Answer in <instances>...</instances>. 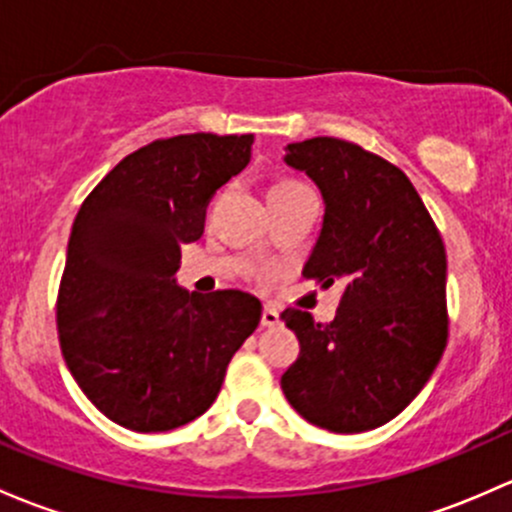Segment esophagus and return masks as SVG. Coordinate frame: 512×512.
I'll return each mask as SVG.
<instances>
[{
  "label": "esophagus",
  "instance_id": "1",
  "mask_svg": "<svg viewBox=\"0 0 512 512\" xmlns=\"http://www.w3.org/2000/svg\"><path fill=\"white\" fill-rule=\"evenodd\" d=\"M279 311L277 309H272V306H265V309H262V326H267V328H272V326H279Z\"/></svg>",
  "mask_w": 512,
  "mask_h": 512
}]
</instances>
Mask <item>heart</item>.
Returning a JSON list of instances; mask_svg holds the SVG:
<instances>
[{
  "label": "heart",
  "instance_id": "b5f03b06",
  "mask_svg": "<svg viewBox=\"0 0 512 512\" xmlns=\"http://www.w3.org/2000/svg\"><path fill=\"white\" fill-rule=\"evenodd\" d=\"M279 186H292V184H289V181H287V184H277L274 188H279Z\"/></svg>",
  "mask_w": 512,
  "mask_h": 512
}]
</instances>
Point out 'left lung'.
Wrapping results in <instances>:
<instances>
[{"label":"left lung","instance_id":"obj_1","mask_svg":"<svg viewBox=\"0 0 512 512\" xmlns=\"http://www.w3.org/2000/svg\"><path fill=\"white\" fill-rule=\"evenodd\" d=\"M284 164L324 198L304 265L321 287L343 284L331 324L287 309L299 358L282 375L289 405L336 434L383 427L419 395L446 348V252L412 181L378 154L336 137L287 144Z\"/></svg>","mask_w":512,"mask_h":512}]
</instances>
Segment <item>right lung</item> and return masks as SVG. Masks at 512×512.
<instances>
[{"instance_id": "1", "label": "right lung", "mask_w": 512, "mask_h": 512, "mask_svg": "<svg viewBox=\"0 0 512 512\" xmlns=\"http://www.w3.org/2000/svg\"><path fill=\"white\" fill-rule=\"evenodd\" d=\"M250 154L252 134L157 139L122 159L75 215L58 338L75 383L120 427L169 432L201 417L260 324L252 294L201 297L174 277L211 196Z\"/></svg>"}]
</instances>
